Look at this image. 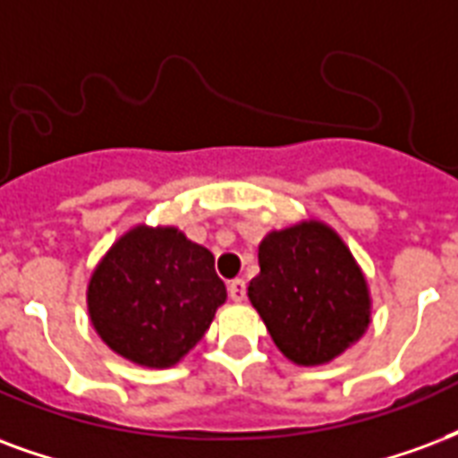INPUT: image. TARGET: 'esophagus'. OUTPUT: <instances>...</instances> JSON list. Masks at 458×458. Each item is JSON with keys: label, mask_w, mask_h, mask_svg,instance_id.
Wrapping results in <instances>:
<instances>
[{"label": "esophagus", "mask_w": 458, "mask_h": 458, "mask_svg": "<svg viewBox=\"0 0 458 458\" xmlns=\"http://www.w3.org/2000/svg\"><path fill=\"white\" fill-rule=\"evenodd\" d=\"M228 296L233 298V301H245V296H247V284H245V279H233V281H228Z\"/></svg>", "instance_id": "esophagus-1"}]
</instances>
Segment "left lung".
Segmentation results:
<instances>
[{"label": "left lung", "mask_w": 458, "mask_h": 458, "mask_svg": "<svg viewBox=\"0 0 458 458\" xmlns=\"http://www.w3.org/2000/svg\"><path fill=\"white\" fill-rule=\"evenodd\" d=\"M247 296L274 344L301 367L335 359L369 325L367 279L340 235L318 220L262 240Z\"/></svg>", "instance_id": "obj_1"}]
</instances>
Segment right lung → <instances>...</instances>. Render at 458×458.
Wrapping results in <instances>:
<instances>
[{"label": "right lung", "instance_id": "obj_1", "mask_svg": "<svg viewBox=\"0 0 458 458\" xmlns=\"http://www.w3.org/2000/svg\"><path fill=\"white\" fill-rule=\"evenodd\" d=\"M225 301L213 255L177 228L125 233L91 274V323L111 350L140 367L177 364Z\"/></svg>", "mask_w": 458, "mask_h": 458}]
</instances>
